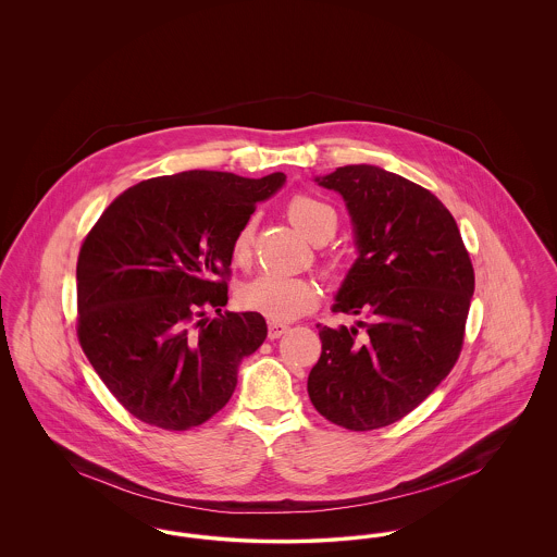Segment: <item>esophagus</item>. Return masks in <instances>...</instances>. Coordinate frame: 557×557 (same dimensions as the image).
I'll list each match as a JSON object with an SVG mask.
<instances>
[{"label": "esophagus", "instance_id": "34e87169", "mask_svg": "<svg viewBox=\"0 0 557 557\" xmlns=\"http://www.w3.org/2000/svg\"><path fill=\"white\" fill-rule=\"evenodd\" d=\"M286 332H288V325H286V323H280V321H271V323L267 325V336H269V341H275V338L284 336Z\"/></svg>", "mask_w": 557, "mask_h": 557}]
</instances>
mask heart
I'll return each instance as SVG.
<instances>
[{
	"label": "heart",
	"instance_id": "1",
	"mask_svg": "<svg viewBox=\"0 0 557 557\" xmlns=\"http://www.w3.org/2000/svg\"><path fill=\"white\" fill-rule=\"evenodd\" d=\"M286 212L292 225L313 244H323L334 238L338 230V214L334 207L309 194H296L286 205ZM257 221L248 216L232 238L230 255L238 267L252 263V244H255ZM321 273L336 282L345 273V263L336 255L321 257ZM319 292L313 280L309 277H290L280 273H263L252 282L239 288V305L246 311L259 313L273 321H292L302 318L318 305Z\"/></svg>",
	"mask_w": 557,
	"mask_h": 557
}]
</instances>
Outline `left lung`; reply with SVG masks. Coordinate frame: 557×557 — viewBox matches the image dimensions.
<instances>
[{"instance_id":"8db88e82","label":"left lung","mask_w":557,"mask_h":557,"mask_svg":"<svg viewBox=\"0 0 557 557\" xmlns=\"http://www.w3.org/2000/svg\"><path fill=\"white\" fill-rule=\"evenodd\" d=\"M343 194L359 259L334 313L355 327L321 325V357L307 391L332 424L368 432L411 413L457 363L474 267L449 209L425 187L371 164L318 180Z\"/></svg>"}]
</instances>
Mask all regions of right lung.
I'll return each instance as SVG.
<instances>
[{
  "label": "right lung",
  "instance_id": "1",
  "mask_svg": "<svg viewBox=\"0 0 557 557\" xmlns=\"http://www.w3.org/2000/svg\"><path fill=\"white\" fill-rule=\"evenodd\" d=\"M284 173L152 177L119 194L83 239L77 338L108 391L144 424L182 432L225 407L242 357L265 343L259 313H221L230 246ZM214 310L219 319H207Z\"/></svg>",
  "mask_w": 557,
  "mask_h": 557
}]
</instances>
